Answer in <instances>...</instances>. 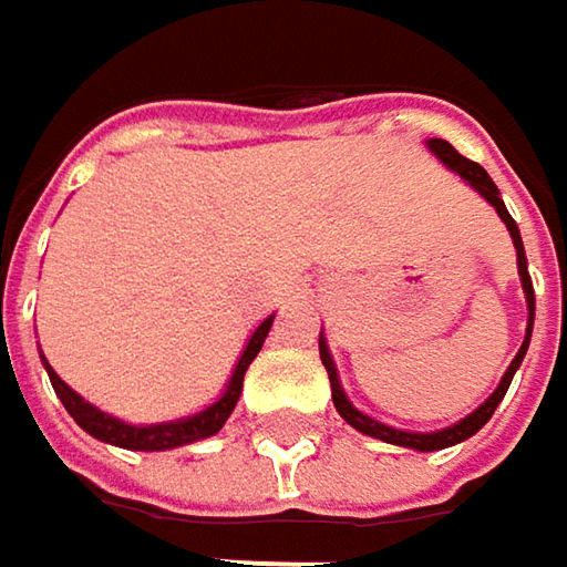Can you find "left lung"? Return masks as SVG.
<instances>
[{"instance_id": "1", "label": "left lung", "mask_w": 567, "mask_h": 567, "mask_svg": "<svg viewBox=\"0 0 567 567\" xmlns=\"http://www.w3.org/2000/svg\"><path fill=\"white\" fill-rule=\"evenodd\" d=\"M425 147L442 161V164L451 169V173H457L464 183H467L473 192H480L492 207H495V214L502 217V224L508 227L514 239V249H517V274H520V287H524V296H527V334H524V343H520V350H517V357L512 360V365L505 369V375L498 381V388L492 391L486 401L480 403L473 413H467L464 420H457V423L445 425V429H435V432H410V429H394V425L379 423V420H372L369 413H362L357 410L350 398L343 394V388H340V375H338V365L331 360V350H328V340H324V331L318 334V353H321V362H324V369H328V379H331V401L338 406V413L347 420V423L353 425L357 432L362 435H369V439H379V442H388V445H398V447H413V451H442V447L451 445H461V442H467L470 435H476L483 425L489 423L492 413H495V406L502 403L505 398V391H508V384H512L514 372L520 369V362L527 357V347H530V334H534V316H536V296H534V280H530V271H527V251H524V239H520V229L514 224V217L508 214V207L502 202V192L498 186L489 179V173L483 169L480 164H473L467 157H461L445 138H429Z\"/></svg>"}]
</instances>
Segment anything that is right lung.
<instances>
[{
    "label": "right lung",
    "instance_id": "1",
    "mask_svg": "<svg viewBox=\"0 0 567 567\" xmlns=\"http://www.w3.org/2000/svg\"><path fill=\"white\" fill-rule=\"evenodd\" d=\"M271 324L274 316H268L255 331H251L217 401L207 403L205 410H198V413H192V416L166 420V423L135 425L125 423L120 416H113V413H103L100 406H94L91 401H84L78 391H72L65 381L59 379L53 365L47 362V357H40V360H43V369H47V375L53 381L55 398L62 401V406L69 410V416H72L87 435H94L97 442H106V445L128 447V451H169V447H183L192 445V442H202V439H210V435H217V432L224 429V423L229 420V413L236 410L239 394H243L246 369H249L251 360L258 357V350H261V343L268 338Z\"/></svg>",
    "mask_w": 567,
    "mask_h": 567
}]
</instances>
